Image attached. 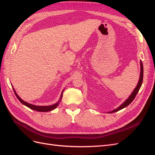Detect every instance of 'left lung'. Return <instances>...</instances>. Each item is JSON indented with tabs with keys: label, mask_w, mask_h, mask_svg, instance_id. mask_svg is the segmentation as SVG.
<instances>
[{
	"label": "left lung",
	"mask_w": 155,
	"mask_h": 155,
	"mask_svg": "<svg viewBox=\"0 0 155 155\" xmlns=\"http://www.w3.org/2000/svg\"><path fill=\"white\" fill-rule=\"evenodd\" d=\"M143 64H142V61H140V79H139V81H138L137 86L136 87V88H134V90L133 91L132 94H131L130 95V96L128 97L127 100L124 103H123V104H121L120 107L117 108V109H114V110H112V111L109 112V113H113V112H117V111H118L121 109H124V108L126 107L127 106H128L130 104V103L134 100L136 96H137V93L138 92V91L140 90V87H141V86H142V82H143Z\"/></svg>",
	"instance_id": "obj_1"
}]
</instances>
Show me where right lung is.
<instances>
[{"instance_id": "right-lung-1", "label": "right lung", "mask_w": 155, "mask_h": 155, "mask_svg": "<svg viewBox=\"0 0 155 155\" xmlns=\"http://www.w3.org/2000/svg\"><path fill=\"white\" fill-rule=\"evenodd\" d=\"M13 89L14 91V92H15V94L16 97L18 98V100H19L23 105H25V106L28 107L32 110H34L38 111V112H48V111H50V110H52L55 109V108L57 107L58 106V105L59 104L61 100L62 97H63V91L62 93H61V97H60L59 101L56 103V104H55L54 105H49V106H37V105H32V104H28V103L23 101L21 99V98L17 95V94L16 93L15 91L14 90V88H13Z\"/></svg>"}]
</instances>
